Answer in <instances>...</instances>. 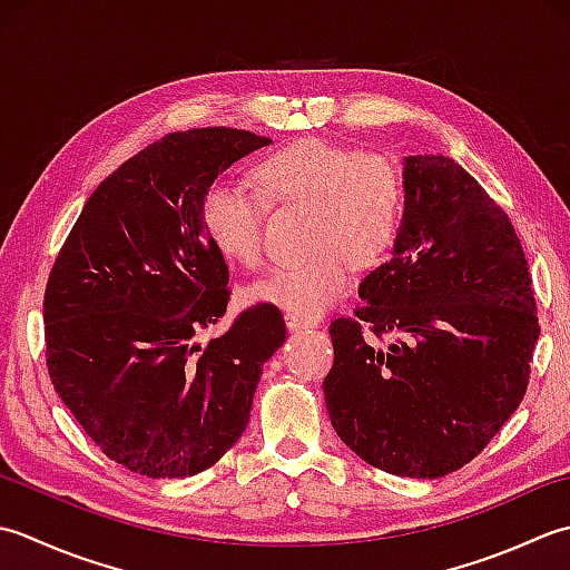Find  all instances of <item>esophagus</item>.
<instances>
[{"mask_svg":"<svg viewBox=\"0 0 570 570\" xmlns=\"http://www.w3.org/2000/svg\"><path fill=\"white\" fill-rule=\"evenodd\" d=\"M285 324H287V330L289 332H299V330H315L317 327V322H309V320H302V317H297V315H285Z\"/></svg>","mask_w":570,"mask_h":570,"instance_id":"1","label":"esophagus"}]
</instances>
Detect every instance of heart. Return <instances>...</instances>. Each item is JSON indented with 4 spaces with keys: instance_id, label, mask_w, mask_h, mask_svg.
<instances>
[{
    "instance_id": "obj_1",
    "label": "heart",
    "mask_w": 570,
    "mask_h": 570,
    "mask_svg": "<svg viewBox=\"0 0 570 570\" xmlns=\"http://www.w3.org/2000/svg\"><path fill=\"white\" fill-rule=\"evenodd\" d=\"M265 199L309 208L305 261L289 263L250 287V297L312 320L352 283V261L374 265L396 236L403 184L381 155H356L327 139L302 137L255 169ZM265 202L236 181L206 191L204 226L216 248L246 268L263 261Z\"/></svg>"
}]
</instances>
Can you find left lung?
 <instances>
[{
	"label": "left lung",
	"mask_w": 570,
	"mask_h": 570,
	"mask_svg": "<svg viewBox=\"0 0 570 570\" xmlns=\"http://www.w3.org/2000/svg\"><path fill=\"white\" fill-rule=\"evenodd\" d=\"M332 322L327 413L346 448L399 478L435 480L478 458L524 399L537 302L512 220L455 159L403 157L391 258Z\"/></svg>",
	"instance_id": "1"
}]
</instances>
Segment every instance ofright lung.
I'll list each match as a JSON object with an SVG mask.
<instances>
[{"label":"right lung","mask_w":570,"mask_h":570,"mask_svg":"<svg viewBox=\"0 0 570 570\" xmlns=\"http://www.w3.org/2000/svg\"><path fill=\"white\" fill-rule=\"evenodd\" d=\"M268 145L230 127L161 137L100 181L58 253L46 366L92 443L130 472L181 480L216 464L246 431L263 364L285 342L268 302L199 342L228 302L206 191Z\"/></svg>","instance_id":"add662e5"}]
</instances>
